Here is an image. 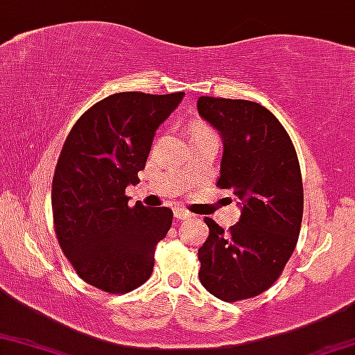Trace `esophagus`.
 Listing matches in <instances>:
<instances>
[{
	"instance_id": "34e87169",
	"label": "esophagus",
	"mask_w": 355,
	"mask_h": 355,
	"mask_svg": "<svg viewBox=\"0 0 355 355\" xmlns=\"http://www.w3.org/2000/svg\"><path fill=\"white\" fill-rule=\"evenodd\" d=\"M173 214H175V218H177V219H187V218L191 216L190 211L185 209V208H180V206H177V208L173 209Z\"/></svg>"
}]
</instances>
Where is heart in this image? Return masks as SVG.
Returning <instances> with one entry per match:
<instances>
[{"instance_id":"heart-1","label":"heart","mask_w":355,"mask_h":355,"mask_svg":"<svg viewBox=\"0 0 355 355\" xmlns=\"http://www.w3.org/2000/svg\"><path fill=\"white\" fill-rule=\"evenodd\" d=\"M200 132H213V131H209V129L205 128V125H198V128H195L193 134H200Z\"/></svg>"}]
</instances>
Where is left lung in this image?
<instances>
[{"label":"left lung","mask_w":355,"mask_h":355,"mask_svg":"<svg viewBox=\"0 0 355 355\" xmlns=\"http://www.w3.org/2000/svg\"><path fill=\"white\" fill-rule=\"evenodd\" d=\"M198 113L223 137L218 187L239 200V223L224 231L211 218L198 249L200 280L223 302L266 291L298 242L303 183L293 142L267 107L248 100L198 98Z\"/></svg>","instance_id":"8db88e82"}]
</instances>
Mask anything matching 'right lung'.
<instances>
[{
    "mask_svg": "<svg viewBox=\"0 0 355 355\" xmlns=\"http://www.w3.org/2000/svg\"><path fill=\"white\" fill-rule=\"evenodd\" d=\"M185 93L124 92L93 105L75 123L53 173V227L71 267L87 284L128 293L149 280L155 245L167 236L170 208H129L155 131Z\"/></svg>",
    "mask_w": 355,
    "mask_h": 355,
    "instance_id": "right-lung-1",
    "label": "right lung"
}]
</instances>
